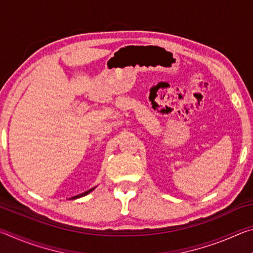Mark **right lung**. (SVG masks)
<instances>
[{
  "label": "right lung",
  "mask_w": 253,
  "mask_h": 253,
  "mask_svg": "<svg viewBox=\"0 0 253 253\" xmlns=\"http://www.w3.org/2000/svg\"><path fill=\"white\" fill-rule=\"evenodd\" d=\"M95 190V187H92V188H90V190H88V191H85L84 193H81V194H78V195H76V196H74V198H71L72 200H75V199H79V198H81V196H84V195H87V194H89L90 193L91 191H93Z\"/></svg>",
  "instance_id": "add662e5"
}]
</instances>
